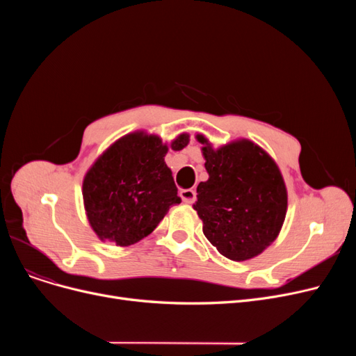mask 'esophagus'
Listing matches in <instances>:
<instances>
[{
  "instance_id": "esophagus-1",
  "label": "esophagus",
  "mask_w": 356,
  "mask_h": 356,
  "mask_svg": "<svg viewBox=\"0 0 356 356\" xmlns=\"http://www.w3.org/2000/svg\"><path fill=\"white\" fill-rule=\"evenodd\" d=\"M179 195L184 203H193L196 200V191L193 189H181Z\"/></svg>"
}]
</instances>
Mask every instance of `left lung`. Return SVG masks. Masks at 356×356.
I'll return each mask as SVG.
<instances>
[{"label":"left lung","mask_w":356,"mask_h":356,"mask_svg":"<svg viewBox=\"0 0 356 356\" xmlns=\"http://www.w3.org/2000/svg\"><path fill=\"white\" fill-rule=\"evenodd\" d=\"M196 140L209 175L197 184L193 204L204 236L232 261L259 255L278 236L287 212V189L277 163L247 138L218 148L202 134Z\"/></svg>","instance_id":"8db88e82"}]
</instances>
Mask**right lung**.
<instances>
[{
    "mask_svg": "<svg viewBox=\"0 0 356 356\" xmlns=\"http://www.w3.org/2000/svg\"><path fill=\"white\" fill-rule=\"evenodd\" d=\"M189 144L180 134L170 144L145 131L112 143L83 177L82 196L89 225L101 241L128 247L152 234L170 207L180 203L164 157Z\"/></svg>",
    "mask_w": 356,
    "mask_h": 356,
    "instance_id": "obj_1",
    "label": "right lung"
}]
</instances>
